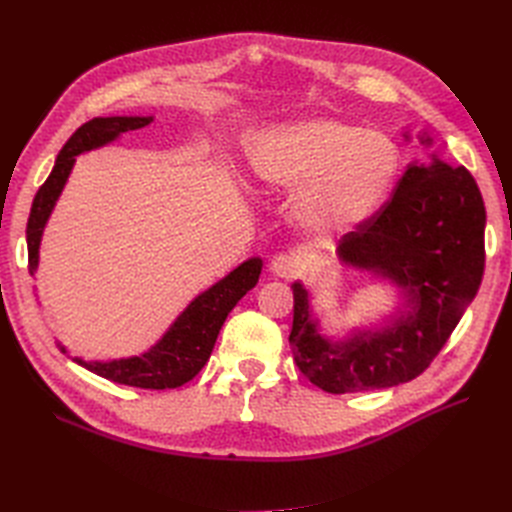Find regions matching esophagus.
<instances>
[{
	"instance_id": "34e87169",
	"label": "esophagus",
	"mask_w": 512,
	"mask_h": 512,
	"mask_svg": "<svg viewBox=\"0 0 512 512\" xmlns=\"http://www.w3.org/2000/svg\"><path fill=\"white\" fill-rule=\"evenodd\" d=\"M301 269L299 265V258L292 256V254H277L273 260H271V271L277 275V277H292L297 275Z\"/></svg>"
}]
</instances>
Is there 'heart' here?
<instances>
[{"label": "heart", "instance_id": "obj_1", "mask_svg": "<svg viewBox=\"0 0 512 512\" xmlns=\"http://www.w3.org/2000/svg\"><path fill=\"white\" fill-rule=\"evenodd\" d=\"M401 156L389 136L348 121L316 117L262 134L252 168L271 188H303L297 213L309 228L344 232L389 198Z\"/></svg>", "mask_w": 512, "mask_h": 512}]
</instances>
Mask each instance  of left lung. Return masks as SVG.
Segmentation results:
<instances>
[{"label":"left lung","instance_id":"1","mask_svg":"<svg viewBox=\"0 0 512 512\" xmlns=\"http://www.w3.org/2000/svg\"><path fill=\"white\" fill-rule=\"evenodd\" d=\"M485 203L466 166H410L391 198L348 232L339 258L412 292V312L384 333L331 344L316 333L307 292L294 284L288 342L301 374L342 395L410 382L436 359L476 297L485 271Z\"/></svg>","mask_w":512,"mask_h":512}]
</instances>
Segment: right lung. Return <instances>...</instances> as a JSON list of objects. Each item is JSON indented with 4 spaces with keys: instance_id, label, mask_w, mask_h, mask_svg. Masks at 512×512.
Returning a JSON list of instances; mask_svg holds the SVG:
<instances>
[{
    "instance_id": "add662e5",
    "label": "right lung",
    "mask_w": 512,
    "mask_h": 512,
    "mask_svg": "<svg viewBox=\"0 0 512 512\" xmlns=\"http://www.w3.org/2000/svg\"><path fill=\"white\" fill-rule=\"evenodd\" d=\"M151 117H96L76 130L68 143L61 147L51 175L40 185L32 203L27 220V267L36 271L38 267V247L42 228L49 220L55 207V200L64 190V183L74 166V156L83 151L100 147L113 141L123 132H132L149 126ZM262 269V260L252 258L243 262L239 269L232 271L220 284H215L177 318L173 327L143 356L121 359L111 363H87L83 359H74L79 365L87 367L94 374L126 386H138V389H177L190 382L200 369L205 367L213 352L215 339L222 329L230 309L235 307L247 290L258 284Z\"/></svg>"
}]
</instances>
